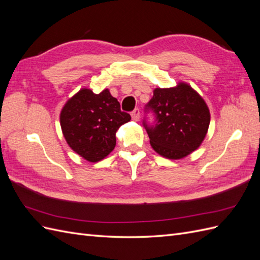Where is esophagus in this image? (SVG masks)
Wrapping results in <instances>:
<instances>
[{
    "label": "esophagus",
    "mask_w": 260,
    "mask_h": 260,
    "mask_svg": "<svg viewBox=\"0 0 260 260\" xmlns=\"http://www.w3.org/2000/svg\"><path fill=\"white\" fill-rule=\"evenodd\" d=\"M131 117H132V119L133 120H139V118H140V109L139 108H136V109H133V111L131 112Z\"/></svg>",
    "instance_id": "obj_1"
}]
</instances>
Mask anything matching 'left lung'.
Returning a JSON list of instances; mask_svg holds the SVG:
<instances>
[{"instance_id":"1","label":"left lung","mask_w":260,"mask_h":260,"mask_svg":"<svg viewBox=\"0 0 260 260\" xmlns=\"http://www.w3.org/2000/svg\"><path fill=\"white\" fill-rule=\"evenodd\" d=\"M152 112V124L143 125L154 151L169 159H180L194 152L201 143L210 122L209 109L200 94L186 83L175 88L154 90V95L145 105Z\"/></svg>"}]
</instances>
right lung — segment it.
I'll return each instance as SVG.
<instances>
[{
    "label": "right lung",
    "mask_w": 260,
    "mask_h": 260,
    "mask_svg": "<svg viewBox=\"0 0 260 260\" xmlns=\"http://www.w3.org/2000/svg\"><path fill=\"white\" fill-rule=\"evenodd\" d=\"M107 89L100 94L82 89L60 113V127L68 145L91 162L102 160L116 146V131L130 121Z\"/></svg>",
    "instance_id": "right-lung-1"
}]
</instances>
